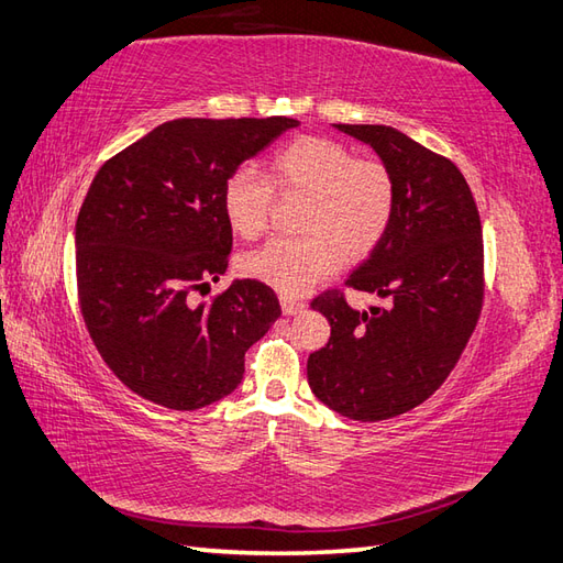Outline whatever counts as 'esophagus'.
Wrapping results in <instances>:
<instances>
[{
  "label": "esophagus",
  "mask_w": 563,
  "mask_h": 563,
  "mask_svg": "<svg viewBox=\"0 0 563 563\" xmlns=\"http://www.w3.org/2000/svg\"><path fill=\"white\" fill-rule=\"evenodd\" d=\"M279 301H282V310H284V316H296V313H303V310H306V303H303V301H298V298H291V296H282Z\"/></svg>",
  "instance_id": "34e87169"
}]
</instances>
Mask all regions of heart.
I'll list each match as a JSON object with an SVG mask.
<instances>
[{
	"mask_svg": "<svg viewBox=\"0 0 563 563\" xmlns=\"http://www.w3.org/2000/svg\"><path fill=\"white\" fill-rule=\"evenodd\" d=\"M272 183L282 192L306 195L301 239H272L243 255L241 269L282 294H303L330 277L344 260L371 255L390 229L395 178L380 161L356 158L328 136H298L269 158ZM272 183L255 168L231 170L221 185V207L241 239L265 231Z\"/></svg>",
	"mask_w": 563,
	"mask_h": 563,
	"instance_id": "obj_1",
	"label": "heart"
}]
</instances>
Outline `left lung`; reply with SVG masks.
Segmentation results:
<instances>
[{
	"mask_svg": "<svg viewBox=\"0 0 563 563\" xmlns=\"http://www.w3.org/2000/svg\"><path fill=\"white\" fill-rule=\"evenodd\" d=\"M334 128L368 144L395 178L390 229L346 279L387 306L356 310L340 291L318 296L310 308L332 332L308 356V385L336 415L383 421L439 390L479 320L482 221L453 161L387 124Z\"/></svg>",
	"mask_w": 563,
	"mask_h": 563,
	"instance_id": "obj_1",
	"label": "left lung"
}]
</instances>
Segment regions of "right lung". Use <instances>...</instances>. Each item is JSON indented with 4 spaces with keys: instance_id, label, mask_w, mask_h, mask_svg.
Listing matches in <instances>:
<instances>
[{
    "instance_id": "obj_1",
    "label": "right lung",
    "mask_w": 563,
    "mask_h": 563,
    "mask_svg": "<svg viewBox=\"0 0 563 563\" xmlns=\"http://www.w3.org/2000/svg\"><path fill=\"white\" fill-rule=\"evenodd\" d=\"M291 128L298 120H170L96 173L74 233L81 313L108 368L148 402L190 411L231 395L245 352L282 316L257 279H233L211 303L192 291L229 267L223 180Z\"/></svg>"
}]
</instances>
